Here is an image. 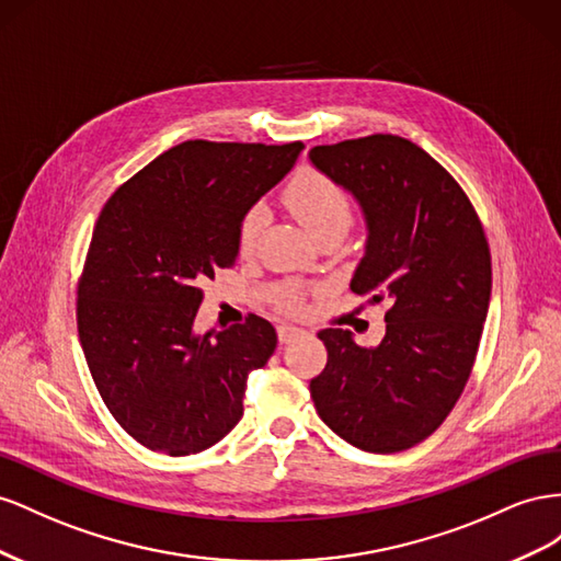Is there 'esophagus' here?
I'll use <instances>...</instances> for the list:
<instances>
[{
  "label": "esophagus",
  "mask_w": 561,
  "mask_h": 561,
  "mask_svg": "<svg viewBox=\"0 0 561 561\" xmlns=\"http://www.w3.org/2000/svg\"><path fill=\"white\" fill-rule=\"evenodd\" d=\"M300 333H306L298 327H291V324H279L277 327V335H279V343H291L294 339H298Z\"/></svg>",
  "instance_id": "esophagus-1"
}]
</instances>
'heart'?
<instances>
[{
  "instance_id": "obj_1",
  "label": "heart",
  "mask_w": 561,
  "mask_h": 561,
  "mask_svg": "<svg viewBox=\"0 0 561 561\" xmlns=\"http://www.w3.org/2000/svg\"><path fill=\"white\" fill-rule=\"evenodd\" d=\"M284 199L312 237H319L329 230L345 232L352 222V199L347 195V190L319 171H300L296 179L286 185ZM263 220L265 216L261 209H251L242 218L237 232L239 251L249 253L253 249L255 239H259V232L263 228ZM279 302L284 308H298L296 291L286 289Z\"/></svg>"
}]
</instances>
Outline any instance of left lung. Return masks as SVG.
I'll list each match as a JSON object with an SVG mask.
<instances>
[{
  "label": "left lung",
  "mask_w": 561,
  "mask_h": 561,
  "mask_svg": "<svg viewBox=\"0 0 561 561\" xmlns=\"http://www.w3.org/2000/svg\"><path fill=\"white\" fill-rule=\"evenodd\" d=\"M310 162L355 195L369 230L350 289L390 302L376 347L347 329L317 333L329 359L310 380L314 409L362 451L411 449L444 423L472 371L491 298L482 220L454 175L407 138L317 146Z\"/></svg>",
  "instance_id": "8db88e82"
}]
</instances>
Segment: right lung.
<instances>
[{"instance_id": "1", "label": "right lung", "mask_w": 561, "mask_h": 561, "mask_svg": "<svg viewBox=\"0 0 561 561\" xmlns=\"http://www.w3.org/2000/svg\"><path fill=\"white\" fill-rule=\"evenodd\" d=\"M302 148L185 140L103 206L77 284L79 341L105 407L150 451L199 454L242 419L277 331L249 314L195 333L199 284L234 265L239 222Z\"/></svg>"}]
</instances>
